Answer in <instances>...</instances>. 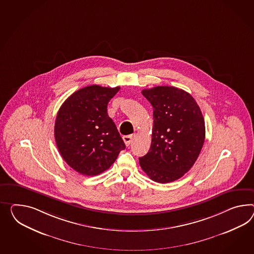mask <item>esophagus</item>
I'll return each instance as SVG.
<instances>
[{
  "instance_id": "obj_1",
  "label": "esophagus",
  "mask_w": 254,
  "mask_h": 254,
  "mask_svg": "<svg viewBox=\"0 0 254 254\" xmlns=\"http://www.w3.org/2000/svg\"><path fill=\"white\" fill-rule=\"evenodd\" d=\"M132 135H124L123 137V139H124V143L125 144L127 145V146H129L130 145V142L132 141Z\"/></svg>"
}]
</instances>
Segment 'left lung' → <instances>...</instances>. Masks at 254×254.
<instances>
[{
  "label": "left lung",
  "mask_w": 254,
  "mask_h": 254,
  "mask_svg": "<svg viewBox=\"0 0 254 254\" xmlns=\"http://www.w3.org/2000/svg\"><path fill=\"white\" fill-rule=\"evenodd\" d=\"M153 107L154 126L149 151L140 166L154 182H174L195 163L205 138L202 111L188 92L174 86L143 89Z\"/></svg>",
  "instance_id": "obj_1"
}]
</instances>
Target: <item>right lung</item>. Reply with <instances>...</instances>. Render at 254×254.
I'll use <instances>...</instances> for the list:
<instances>
[{
    "label": "right lung",
    "instance_id": "obj_1",
    "mask_svg": "<svg viewBox=\"0 0 254 254\" xmlns=\"http://www.w3.org/2000/svg\"><path fill=\"white\" fill-rule=\"evenodd\" d=\"M117 87L85 86L72 94L60 108L54 135L63 158L85 176H96L109 169L125 143L107 112Z\"/></svg>",
    "mask_w": 254,
    "mask_h": 254
}]
</instances>
